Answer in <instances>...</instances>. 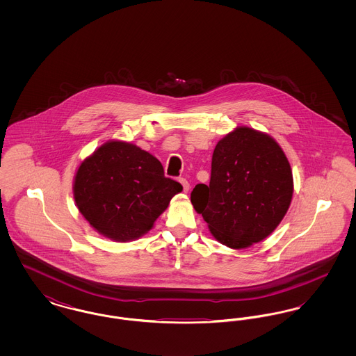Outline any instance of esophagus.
<instances>
[{
    "mask_svg": "<svg viewBox=\"0 0 356 356\" xmlns=\"http://www.w3.org/2000/svg\"><path fill=\"white\" fill-rule=\"evenodd\" d=\"M179 181H180V183H181V186H183V191H184V192H188V191H189V183H188V181H186V179H184V177H180V179H179Z\"/></svg>",
    "mask_w": 356,
    "mask_h": 356,
    "instance_id": "esophagus-1",
    "label": "esophagus"
}]
</instances>
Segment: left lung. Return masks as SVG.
<instances>
[{"label": "left lung", "instance_id": "left-lung-1", "mask_svg": "<svg viewBox=\"0 0 356 356\" xmlns=\"http://www.w3.org/2000/svg\"><path fill=\"white\" fill-rule=\"evenodd\" d=\"M293 193L287 157L271 136L240 127L218 143L209 186L191 193L216 240L247 248L272 234L287 213Z\"/></svg>", "mask_w": 356, "mask_h": 356}]
</instances>
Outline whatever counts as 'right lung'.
Returning a JSON list of instances; mask_svg holds the SVG:
<instances>
[{
  "label": "right lung",
  "instance_id": "1",
  "mask_svg": "<svg viewBox=\"0 0 356 356\" xmlns=\"http://www.w3.org/2000/svg\"><path fill=\"white\" fill-rule=\"evenodd\" d=\"M183 191L164 176L161 163L124 141H109L85 159L74 177L79 211L104 236L129 241L143 236Z\"/></svg>",
  "mask_w": 356,
  "mask_h": 356
}]
</instances>
